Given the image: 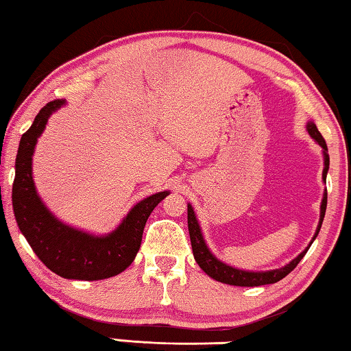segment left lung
Here are the masks:
<instances>
[{"label":"left lung","instance_id":"obj_1","mask_svg":"<svg viewBox=\"0 0 351 351\" xmlns=\"http://www.w3.org/2000/svg\"><path fill=\"white\" fill-rule=\"evenodd\" d=\"M307 132L311 134V137L313 140H317V143L322 146L323 153H325V170H323V180H326V173L329 169V156H328V146L323 135L320 134V130L317 129V125L312 121L307 123ZM326 203H328V193L323 195V202H322V211H320V223H318V228L315 232V237L312 238L311 244L313 243V239L317 238L318 232L322 228V222L323 217H325V211H326ZM187 227H189V237H191V244H192V250H193V257H195V261L198 266L205 271V273L216 279L219 282H223V284L228 285H237V287H258V285H268V284H276L280 279H284L287 274H290L293 269L296 268L298 263H300L301 258L304 257L307 250H309L311 244L307 245L306 250L298 255L295 260H291L289 265L284 266L280 269H273V271H265V273H249V271H241L237 268H232L222 261H219L214 255L209 252V249L206 247L205 241H203L202 232H200V226H198L195 214H193V209L191 205H187Z\"/></svg>","mask_w":351,"mask_h":351}]
</instances>
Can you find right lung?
Segmentation results:
<instances>
[{
  "label": "right lung",
  "instance_id": "1",
  "mask_svg": "<svg viewBox=\"0 0 351 351\" xmlns=\"http://www.w3.org/2000/svg\"><path fill=\"white\" fill-rule=\"evenodd\" d=\"M62 104V99H55L42 107L20 140L12 184L15 221L34 254L55 274L77 280L107 279L123 273L132 263L142 244L149 214L169 192L154 193L137 203L121 226L102 238L78 232L56 221L36 193L31 159L47 119Z\"/></svg>",
  "mask_w": 351,
  "mask_h": 351
}]
</instances>
